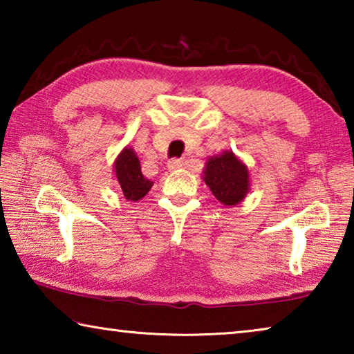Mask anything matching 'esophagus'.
Segmentation results:
<instances>
[{"instance_id": "34e87169", "label": "esophagus", "mask_w": 354, "mask_h": 354, "mask_svg": "<svg viewBox=\"0 0 354 354\" xmlns=\"http://www.w3.org/2000/svg\"><path fill=\"white\" fill-rule=\"evenodd\" d=\"M183 164H184V162H183L181 159H170L169 164H167V167H169L170 171H175V170H178V169H181Z\"/></svg>"}]
</instances>
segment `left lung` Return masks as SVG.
Returning <instances> with one entry per match:
<instances>
[{
    "label": "left lung",
    "instance_id": "obj_1",
    "mask_svg": "<svg viewBox=\"0 0 354 354\" xmlns=\"http://www.w3.org/2000/svg\"><path fill=\"white\" fill-rule=\"evenodd\" d=\"M203 179L225 206L239 205L248 194V170L232 151L209 159Z\"/></svg>",
    "mask_w": 354,
    "mask_h": 354
}]
</instances>
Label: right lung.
Instances as JSON below:
<instances>
[{
    "label": "right lung",
    "instance_id": "right-lung-1",
    "mask_svg": "<svg viewBox=\"0 0 354 354\" xmlns=\"http://www.w3.org/2000/svg\"><path fill=\"white\" fill-rule=\"evenodd\" d=\"M115 175L128 201H139L153 187V183L142 175L139 158L131 148H124L117 158Z\"/></svg>",
    "mask_w": 354,
    "mask_h": 354
}]
</instances>
